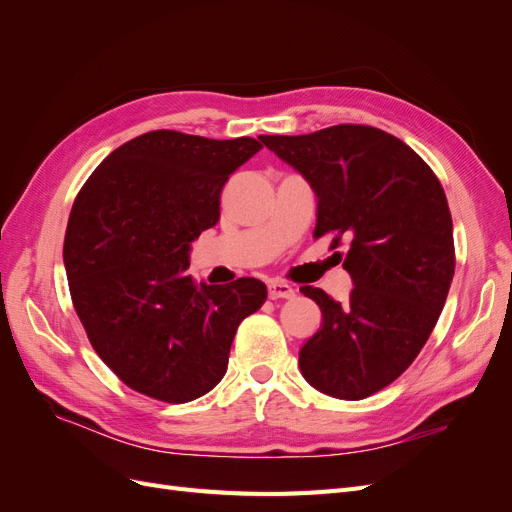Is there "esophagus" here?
Returning a JSON list of instances; mask_svg holds the SVG:
<instances>
[{
    "label": "esophagus",
    "instance_id": "1",
    "mask_svg": "<svg viewBox=\"0 0 512 512\" xmlns=\"http://www.w3.org/2000/svg\"><path fill=\"white\" fill-rule=\"evenodd\" d=\"M294 297V288L286 282L273 280L269 284V299H292Z\"/></svg>",
    "mask_w": 512,
    "mask_h": 512
}]
</instances>
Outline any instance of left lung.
<instances>
[{"mask_svg":"<svg viewBox=\"0 0 512 512\" xmlns=\"http://www.w3.org/2000/svg\"><path fill=\"white\" fill-rule=\"evenodd\" d=\"M318 196L314 237L348 239L346 303L303 286L322 324L299 352L305 380L337 399H365L412 365L455 275L453 220L427 162L397 136L339 123L301 136H260Z\"/></svg>","mask_w":512,"mask_h":512,"instance_id":"8db88e82","label":"left lung"}]
</instances>
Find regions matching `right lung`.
Wrapping results in <instances>:
<instances>
[{"mask_svg":"<svg viewBox=\"0 0 512 512\" xmlns=\"http://www.w3.org/2000/svg\"><path fill=\"white\" fill-rule=\"evenodd\" d=\"M262 145L153 130L117 147L76 194L64 239L70 297L91 346L130 389L166 404L203 397L228 367L267 286L196 284L190 243L220 220L230 173Z\"/></svg>","mask_w":512,"mask_h":512,"instance_id":"1","label":"right lung"}]
</instances>
